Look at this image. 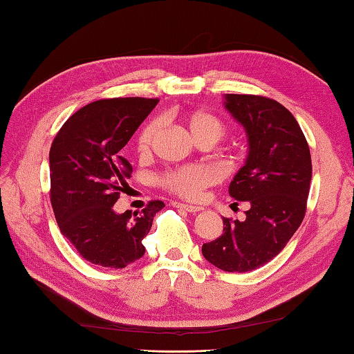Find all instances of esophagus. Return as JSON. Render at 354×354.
<instances>
[{"mask_svg": "<svg viewBox=\"0 0 354 354\" xmlns=\"http://www.w3.org/2000/svg\"><path fill=\"white\" fill-rule=\"evenodd\" d=\"M173 207L185 209V212H189V213H198V212H201V209H202V207L189 205V204H181V202H173Z\"/></svg>", "mask_w": 354, "mask_h": 354, "instance_id": "esophagus-1", "label": "esophagus"}]
</instances>
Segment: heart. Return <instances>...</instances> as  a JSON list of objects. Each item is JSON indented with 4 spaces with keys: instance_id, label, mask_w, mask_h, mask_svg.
<instances>
[{
    "instance_id": "obj_1",
    "label": "heart",
    "mask_w": 354,
    "mask_h": 354,
    "mask_svg": "<svg viewBox=\"0 0 354 354\" xmlns=\"http://www.w3.org/2000/svg\"><path fill=\"white\" fill-rule=\"evenodd\" d=\"M185 124L189 126L193 137L198 141H219L225 133V126L216 115L209 112H192L184 117ZM162 127V120L160 117L150 118L142 124L137 135V150L140 155H147L152 150L153 142ZM216 179V173L212 167L204 164H189L165 170L158 176V184L167 192L176 196L196 201L209 184Z\"/></svg>"
}]
</instances>
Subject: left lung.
I'll list each match as a JSON object with an SVG mask.
<instances>
[{"instance_id":"1","label":"left lung","mask_w":354,"mask_h":354,"mask_svg":"<svg viewBox=\"0 0 354 354\" xmlns=\"http://www.w3.org/2000/svg\"><path fill=\"white\" fill-rule=\"evenodd\" d=\"M225 100L250 141L230 194L251 208L243 222L223 217L222 236L202 245V254L225 272H250L280 254L301 225L312 158L301 127L281 103L254 94H227Z\"/></svg>"}]
</instances>
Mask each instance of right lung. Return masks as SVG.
<instances>
[{"label": "right lung", "instance_id": "add662e5", "mask_svg": "<svg viewBox=\"0 0 354 354\" xmlns=\"http://www.w3.org/2000/svg\"><path fill=\"white\" fill-rule=\"evenodd\" d=\"M158 99L115 97L86 104L66 120L50 149V201L62 234L85 260L122 269L145 255L153 216L165 205L114 212L132 165L122 156Z\"/></svg>", "mask_w": 354, "mask_h": 354}]
</instances>
